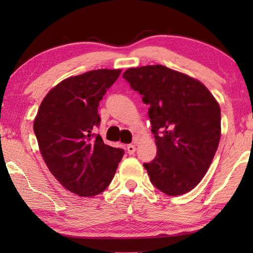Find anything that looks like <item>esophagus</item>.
<instances>
[{"label": "esophagus", "instance_id": "esophagus-1", "mask_svg": "<svg viewBox=\"0 0 253 253\" xmlns=\"http://www.w3.org/2000/svg\"><path fill=\"white\" fill-rule=\"evenodd\" d=\"M126 151H127V153H129L130 155L133 154L134 152H136V145H133V144L127 145V146H126Z\"/></svg>", "mask_w": 253, "mask_h": 253}]
</instances>
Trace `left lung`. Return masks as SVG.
Here are the masks:
<instances>
[{"label":"left lung","instance_id":"left-lung-1","mask_svg":"<svg viewBox=\"0 0 253 253\" xmlns=\"http://www.w3.org/2000/svg\"><path fill=\"white\" fill-rule=\"evenodd\" d=\"M123 78L150 106L158 151L144 167L152 184L168 196L191 191L219 146V103L199 81L164 65L130 68Z\"/></svg>","mask_w":253,"mask_h":253}]
</instances>
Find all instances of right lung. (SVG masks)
I'll return each instance as SVG.
<instances>
[{
    "instance_id": "right-lung-1",
    "label": "right lung",
    "mask_w": 253,
    "mask_h": 253,
    "mask_svg": "<svg viewBox=\"0 0 253 253\" xmlns=\"http://www.w3.org/2000/svg\"><path fill=\"white\" fill-rule=\"evenodd\" d=\"M121 70L100 69L64 79L44 96L34 120L40 153L55 178L81 197L101 193L110 184L124 150L103 143L99 102Z\"/></svg>"
}]
</instances>
